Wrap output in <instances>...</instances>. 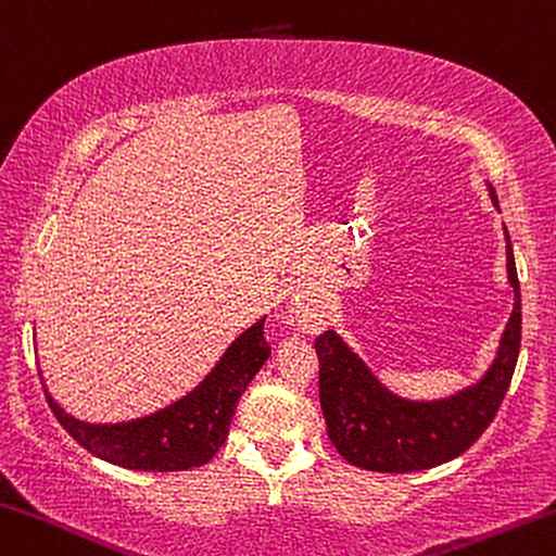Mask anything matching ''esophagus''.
<instances>
[{
	"instance_id": "obj_1",
	"label": "esophagus",
	"mask_w": 556,
	"mask_h": 556,
	"mask_svg": "<svg viewBox=\"0 0 556 556\" xmlns=\"http://www.w3.org/2000/svg\"><path fill=\"white\" fill-rule=\"evenodd\" d=\"M295 318L298 323H301L303 328H315L320 323V313L315 311V307H307V305H301L295 311Z\"/></svg>"
}]
</instances>
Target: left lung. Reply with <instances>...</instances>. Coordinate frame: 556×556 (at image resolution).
Here are the masks:
<instances>
[{"label":"left lung","mask_w":556,"mask_h":556,"mask_svg":"<svg viewBox=\"0 0 556 556\" xmlns=\"http://www.w3.org/2000/svg\"><path fill=\"white\" fill-rule=\"evenodd\" d=\"M492 201L500 208L494 191ZM507 273L515 288V311L500 353L484 378L455 397L438 403L400 400L372 378L336 332L315 338L328 438L350 465L372 472H417L459 457L480 440L507 395L522 343V298L509 233Z\"/></svg>","instance_id":"obj_1"}]
</instances>
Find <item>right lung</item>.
Here are the masks:
<instances>
[{
    "instance_id": "1",
    "label": "right lung",
    "mask_w": 556,
    "mask_h": 556,
    "mask_svg": "<svg viewBox=\"0 0 556 556\" xmlns=\"http://www.w3.org/2000/svg\"><path fill=\"white\" fill-rule=\"evenodd\" d=\"M263 323L236 338L206 380L181 403L126 425H84L49 397L59 425L91 455L111 465L143 472H184L201 467L224 447L238 397L253 375L268 361L270 345L263 338Z\"/></svg>"
}]
</instances>
